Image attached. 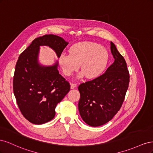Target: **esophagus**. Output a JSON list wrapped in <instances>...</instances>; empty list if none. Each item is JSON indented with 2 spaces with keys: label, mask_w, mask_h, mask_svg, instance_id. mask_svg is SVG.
Instances as JSON below:
<instances>
[{
  "label": "esophagus",
  "mask_w": 153,
  "mask_h": 153,
  "mask_svg": "<svg viewBox=\"0 0 153 153\" xmlns=\"http://www.w3.org/2000/svg\"><path fill=\"white\" fill-rule=\"evenodd\" d=\"M76 87V84H71V89H74V88H75Z\"/></svg>",
  "instance_id": "obj_1"
}]
</instances>
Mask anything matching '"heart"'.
Returning a JSON list of instances; mask_svg holds the SVG:
<instances>
[{
  "label": "heart",
  "mask_w": 153,
  "mask_h": 153,
  "mask_svg": "<svg viewBox=\"0 0 153 153\" xmlns=\"http://www.w3.org/2000/svg\"><path fill=\"white\" fill-rule=\"evenodd\" d=\"M108 59L109 54L105 47L94 42L83 41L72 45L69 54L60 55L59 63L66 76L71 75L80 65L82 71L78 76L85 75L89 79H94L103 73Z\"/></svg>",
  "instance_id": "obj_1"
}]
</instances>
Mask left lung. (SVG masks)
<instances>
[{"instance_id": "left-lung-1", "label": "left lung", "mask_w": 153, "mask_h": 153, "mask_svg": "<svg viewBox=\"0 0 153 153\" xmlns=\"http://www.w3.org/2000/svg\"><path fill=\"white\" fill-rule=\"evenodd\" d=\"M114 62L105 73L82 83L78 110L82 119L91 126H100L110 121L121 108L128 90L129 75L126 62L115 45L110 42Z\"/></svg>"}]
</instances>
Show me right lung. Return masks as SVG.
Listing matches in <instances>:
<instances>
[{
	"instance_id": "add662e5",
	"label": "right lung",
	"mask_w": 153,
	"mask_h": 153,
	"mask_svg": "<svg viewBox=\"0 0 153 153\" xmlns=\"http://www.w3.org/2000/svg\"><path fill=\"white\" fill-rule=\"evenodd\" d=\"M68 42L61 37L46 34L32 41L17 61L13 92L18 107L31 123L42 124L53 119L55 107L70 90V84L59 73L58 62L52 66L38 63L40 46H48L57 57Z\"/></svg>"
}]
</instances>
